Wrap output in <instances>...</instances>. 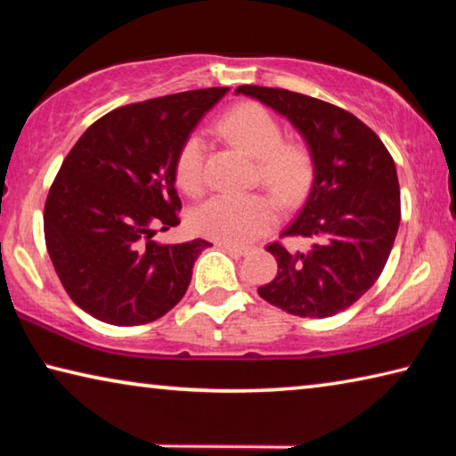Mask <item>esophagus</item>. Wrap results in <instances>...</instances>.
<instances>
[{
    "label": "esophagus",
    "instance_id": "34e87169",
    "mask_svg": "<svg viewBox=\"0 0 456 456\" xmlns=\"http://www.w3.org/2000/svg\"><path fill=\"white\" fill-rule=\"evenodd\" d=\"M221 249H225V251H229V253H235V256H245L247 251V247H239V245H229V243H217Z\"/></svg>",
    "mask_w": 456,
    "mask_h": 456
}]
</instances>
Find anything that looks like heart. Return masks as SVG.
Returning <instances> with one entry per match:
<instances>
[{"mask_svg": "<svg viewBox=\"0 0 456 456\" xmlns=\"http://www.w3.org/2000/svg\"><path fill=\"white\" fill-rule=\"evenodd\" d=\"M221 134L257 160V179L283 205H296L310 192L315 179V159L310 146L283 141V128L272 112L256 102H245L219 120ZM175 176L187 195L205 189V141L191 134L175 163ZM273 200L253 195H217L205 200L191 215L195 233L217 243L247 245L273 227Z\"/></svg>", "mask_w": 456, "mask_h": 456, "instance_id": "1", "label": "heart"}]
</instances>
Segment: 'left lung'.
<instances>
[{
	"label": "left lung",
	"instance_id": "obj_1",
	"mask_svg": "<svg viewBox=\"0 0 456 456\" xmlns=\"http://www.w3.org/2000/svg\"><path fill=\"white\" fill-rule=\"evenodd\" d=\"M273 108L305 138L315 179L304 209L281 237H310L307 253L275 241L273 281L259 296L299 318H330L372 288L395 245L400 187L388 149L372 128L344 108L283 88L239 86Z\"/></svg>",
	"mask_w": 456,
	"mask_h": 456
}]
</instances>
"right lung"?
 I'll list each match as a JSON object with an SVG mask.
<instances>
[{"label":"right lung","mask_w":456,"mask_h":456,"mask_svg":"<svg viewBox=\"0 0 456 456\" xmlns=\"http://www.w3.org/2000/svg\"><path fill=\"white\" fill-rule=\"evenodd\" d=\"M229 88L189 90L120 106L72 146L44 207L53 269L72 302L112 326H141L181 302L211 243L160 245L181 223L175 163L183 142Z\"/></svg>","instance_id":"obj_1"}]
</instances>
